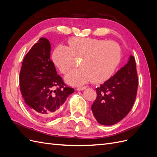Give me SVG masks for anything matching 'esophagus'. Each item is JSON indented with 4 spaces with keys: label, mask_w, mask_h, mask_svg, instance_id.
<instances>
[{
    "label": "esophagus",
    "mask_w": 157,
    "mask_h": 157,
    "mask_svg": "<svg viewBox=\"0 0 157 157\" xmlns=\"http://www.w3.org/2000/svg\"><path fill=\"white\" fill-rule=\"evenodd\" d=\"M87 87L86 86H83V87H77V90L78 91H82V90H83L84 89H86Z\"/></svg>",
    "instance_id": "34e87169"
}]
</instances>
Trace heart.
Masks as SVG:
<instances>
[{
    "mask_svg": "<svg viewBox=\"0 0 157 157\" xmlns=\"http://www.w3.org/2000/svg\"><path fill=\"white\" fill-rule=\"evenodd\" d=\"M75 58H81V67L70 71L66 82L81 86L90 80L100 83L109 79L115 71L121 58V49L115 41L93 38H73L69 47L59 45L52 54V61L62 74L71 69Z\"/></svg>",
    "mask_w": 157,
    "mask_h": 157,
    "instance_id": "heart-1",
    "label": "heart"
}]
</instances>
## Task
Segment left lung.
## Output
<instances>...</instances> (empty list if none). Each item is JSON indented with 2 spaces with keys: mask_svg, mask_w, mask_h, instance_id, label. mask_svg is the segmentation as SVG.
<instances>
[{
  "mask_svg": "<svg viewBox=\"0 0 157 157\" xmlns=\"http://www.w3.org/2000/svg\"><path fill=\"white\" fill-rule=\"evenodd\" d=\"M138 87L135 58L100 87L91 110L95 119L103 125H113L128 113L135 101Z\"/></svg>",
  "mask_w": 157,
  "mask_h": 157,
  "instance_id": "8db88e82",
  "label": "left lung"
}]
</instances>
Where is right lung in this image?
Returning a JSON list of instances; mask_svg holds the SVG:
<instances>
[{
	"label": "right lung",
	"instance_id": "right-lung-1",
	"mask_svg": "<svg viewBox=\"0 0 157 157\" xmlns=\"http://www.w3.org/2000/svg\"><path fill=\"white\" fill-rule=\"evenodd\" d=\"M50 50L49 40L40 38L24 58L19 78L26 105L44 120H50L57 113L68 95L74 92L57 74Z\"/></svg>",
	"mask_w": 157,
	"mask_h": 157
}]
</instances>
